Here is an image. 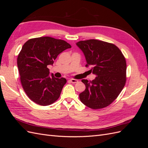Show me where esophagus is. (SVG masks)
<instances>
[{
    "instance_id": "obj_1",
    "label": "esophagus",
    "mask_w": 148,
    "mask_h": 148,
    "mask_svg": "<svg viewBox=\"0 0 148 148\" xmlns=\"http://www.w3.org/2000/svg\"><path fill=\"white\" fill-rule=\"evenodd\" d=\"M69 81L71 82V83H77V82H78V80H77V79H70Z\"/></svg>"
}]
</instances>
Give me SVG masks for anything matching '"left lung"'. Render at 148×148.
Here are the masks:
<instances>
[{"label":"left lung","mask_w":148,"mask_h":148,"mask_svg":"<svg viewBox=\"0 0 148 148\" xmlns=\"http://www.w3.org/2000/svg\"><path fill=\"white\" fill-rule=\"evenodd\" d=\"M77 46L86 58V66L96 75L92 81L82 79L86 86L79 99L92 109L109 106L120 95L126 83L127 64L120 49L114 44L96 39L80 41Z\"/></svg>","instance_id":"1"}]
</instances>
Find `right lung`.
<instances>
[{
  "label": "right lung",
  "mask_w": 148,
  "mask_h": 148,
  "mask_svg": "<svg viewBox=\"0 0 148 148\" xmlns=\"http://www.w3.org/2000/svg\"><path fill=\"white\" fill-rule=\"evenodd\" d=\"M62 39L51 37L30 39L22 47L17 58L21 85L34 102L49 106L59 99L66 80L49 76L47 65H53L58 55L71 48Z\"/></svg>",
  "instance_id": "obj_1"
}]
</instances>
